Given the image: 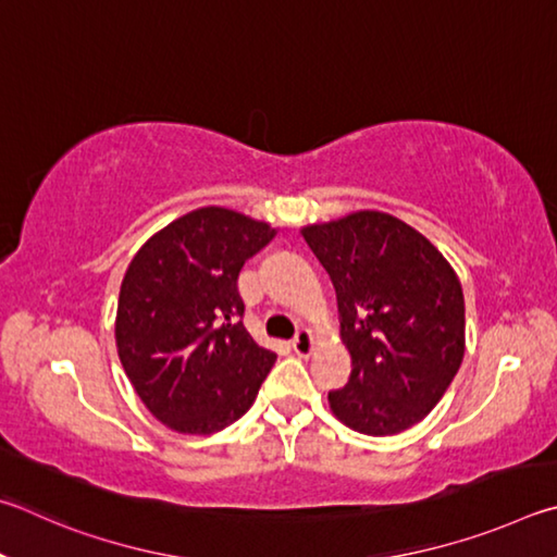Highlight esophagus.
Masks as SVG:
<instances>
[{"mask_svg": "<svg viewBox=\"0 0 557 557\" xmlns=\"http://www.w3.org/2000/svg\"><path fill=\"white\" fill-rule=\"evenodd\" d=\"M290 349H294L298 357H308L310 349H313V335H310L308 330H298L296 337L290 339Z\"/></svg>", "mask_w": 557, "mask_h": 557, "instance_id": "1", "label": "esophagus"}]
</instances>
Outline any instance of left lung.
<instances>
[{
    "mask_svg": "<svg viewBox=\"0 0 557 557\" xmlns=\"http://www.w3.org/2000/svg\"><path fill=\"white\" fill-rule=\"evenodd\" d=\"M337 294L352 374L327 394L345 425L396 435L433 411L465 357V296L421 232L386 212L304 230Z\"/></svg>",
    "mask_w": 557,
    "mask_h": 557,
    "instance_id": "obj_1",
    "label": "left lung"
}]
</instances>
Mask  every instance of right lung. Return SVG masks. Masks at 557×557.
<instances>
[{"instance_id":"obj_1","label":"right lung","mask_w":557,"mask_h":557,"mask_svg":"<svg viewBox=\"0 0 557 557\" xmlns=\"http://www.w3.org/2000/svg\"><path fill=\"white\" fill-rule=\"evenodd\" d=\"M267 222L224 208L183 214L124 273L116 349L146 408L175 433L210 435L249 411L276 355L244 327L237 278Z\"/></svg>"}]
</instances>
